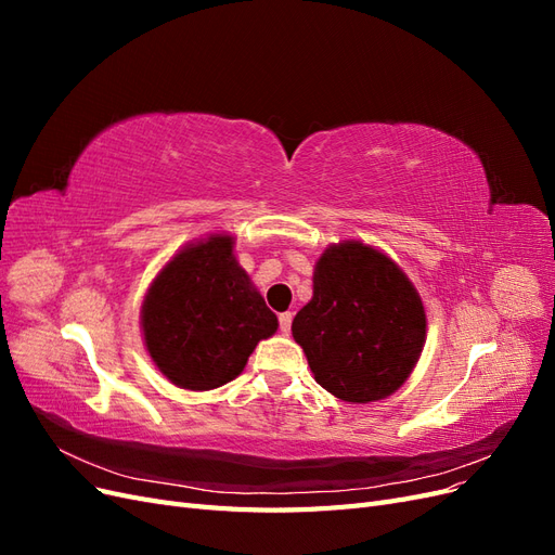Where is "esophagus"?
Instances as JSON below:
<instances>
[{"label": "esophagus", "mask_w": 555, "mask_h": 555, "mask_svg": "<svg viewBox=\"0 0 555 555\" xmlns=\"http://www.w3.org/2000/svg\"><path fill=\"white\" fill-rule=\"evenodd\" d=\"M278 319H280V331H282L284 335H289V331H292V319H294V314H292V312H282Z\"/></svg>", "instance_id": "esophagus-1"}]
</instances>
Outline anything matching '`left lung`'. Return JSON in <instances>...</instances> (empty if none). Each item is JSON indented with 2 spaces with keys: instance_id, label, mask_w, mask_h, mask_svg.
Returning <instances> with one entry per match:
<instances>
[{
  "instance_id": "1",
  "label": "left lung",
  "mask_w": 555,
  "mask_h": 555,
  "mask_svg": "<svg viewBox=\"0 0 555 555\" xmlns=\"http://www.w3.org/2000/svg\"><path fill=\"white\" fill-rule=\"evenodd\" d=\"M314 292L292 324L317 384L347 402L400 389L426 340V312L400 268L371 245H331L314 268Z\"/></svg>"
}]
</instances>
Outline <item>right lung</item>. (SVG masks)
I'll return each mask as SVG.
<instances>
[{
	"label": "right lung",
	"mask_w": 555,
	"mask_h": 555,
	"mask_svg": "<svg viewBox=\"0 0 555 555\" xmlns=\"http://www.w3.org/2000/svg\"><path fill=\"white\" fill-rule=\"evenodd\" d=\"M150 357L173 384L210 391L243 373L278 317L233 257L231 236L184 247L164 266L143 300Z\"/></svg>",
	"instance_id": "add662e5"
}]
</instances>
